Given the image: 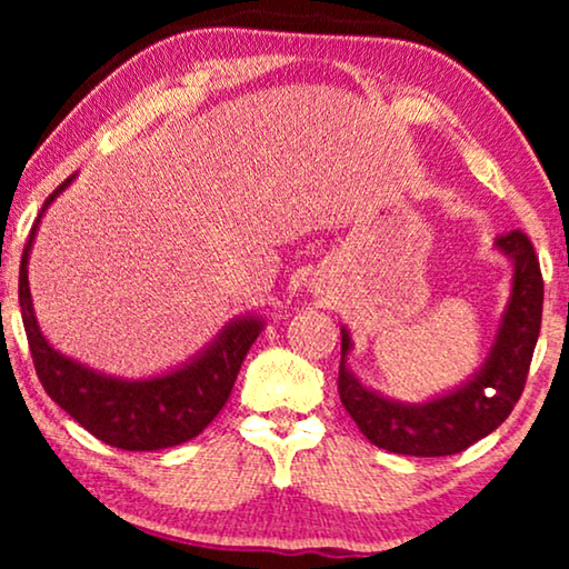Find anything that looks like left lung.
Listing matches in <instances>:
<instances>
[{
	"label": "left lung",
	"instance_id": "left-lung-1",
	"mask_svg": "<svg viewBox=\"0 0 569 569\" xmlns=\"http://www.w3.org/2000/svg\"><path fill=\"white\" fill-rule=\"evenodd\" d=\"M512 259V295L487 362L456 391L407 407L365 388L347 370L349 333L341 329L339 399L372 446L401 456H453L497 430L516 409L541 331L543 279L539 256L523 230L495 240Z\"/></svg>",
	"mask_w": 569,
	"mask_h": 569
}]
</instances>
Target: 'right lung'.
I'll return each mask as SVG.
<instances>
[{
  "instance_id": "obj_1",
  "label": "right lung",
  "mask_w": 569,
  "mask_h": 569,
  "mask_svg": "<svg viewBox=\"0 0 569 569\" xmlns=\"http://www.w3.org/2000/svg\"><path fill=\"white\" fill-rule=\"evenodd\" d=\"M72 178H67L43 201V209L61 189H67ZM43 209L38 212L28 243L22 248L18 290L30 357H33L36 376L41 380L43 391L84 430L113 448L160 450L197 438L228 401L240 365L261 331L259 318L248 316L230 323L204 355L170 376L121 380L69 360L43 339L33 316V302H30L28 253Z\"/></svg>"
}]
</instances>
